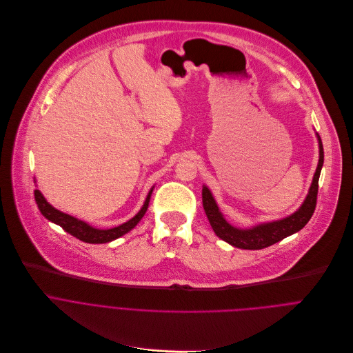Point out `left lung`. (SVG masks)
I'll use <instances>...</instances> for the list:
<instances>
[{
  "instance_id": "left-lung-1",
  "label": "left lung",
  "mask_w": 353,
  "mask_h": 353,
  "mask_svg": "<svg viewBox=\"0 0 353 353\" xmlns=\"http://www.w3.org/2000/svg\"><path fill=\"white\" fill-rule=\"evenodd\" d=\"M319 148H320L319 165H317L314 178H313L309 194L296 213H294L292 216H290L284 220L260 224L250 230L235 228L225 221V219L221 214V211L219 210V205H217L213 194H211V192L205 186H203V190H201L203 208L205 211V216L210 221V225L216 232V235L235 248L248 249V250H259V249L268 248L279 241H283L284 238L301 231L309 223V220L312 219L314 210H316L319 178H320L321 167L324 163V150H323V143L320 140V136H319Z\"/></svg>"
}]
</instances>
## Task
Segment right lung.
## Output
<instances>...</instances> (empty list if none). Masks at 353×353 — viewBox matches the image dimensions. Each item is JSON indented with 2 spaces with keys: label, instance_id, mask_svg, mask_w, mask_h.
Returning a JSON list of instances; mask_svg holds the SVG:
<instances>
[{
  "label": "right lung",
  "instance_id": "1",
  "mask_svg": "<svg viewBox=\"0 0 353 353\" xmlns=\"http://www.w3.org/2000/svg\"><path fill=\"white\" fill-rule=\"evenodd\" d=\"M152 192H153V189L149 192L142 210H140L132 220H129L128 223H125L119 227L111 228V230H97V228H93L89 224H86V223H83V221H81V220H78L72 216L61 213V211H58L57 208H54L51 204H48L46 201L43 194L37 189L34 190V199H36V203H37L40 213L47 220H50L51 223L59 225L65 232L78 238L79 241L88 242V243H107V242H111V241L125 235L132 228H134L140 220H142V217L145 216V213L148 211Z\"/></svg>",
  "mask_w": 353,
  "mask_h": 353
}]
</instances>
